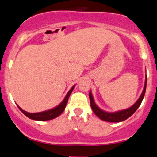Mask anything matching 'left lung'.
<instances>
[{"label":"left lung","instance_id":"left-lung-1","mask_svg":"<svg viewBox=\"0 0 157 157\" xmlns=\"http://www.w3.org/2000/svg\"><path fill=\"white\" fill-rule=\"evenodd\" d=\"M146 84H147V77L145 75V85H144L143 90L141 93V96L138 99V101H136L135 103L132 105L131 107L128 108L127 109H123V110L117 111V112H106V111L103 110V109H100L99 107L97 105V104L94 101V98L93 97V94L91 90L90 91V105L91 109H93L94 112L98 117H99L101 120H104L106 122H111V123H118V122H122L128 119L130 116H132L136 110L138 109V107L141 105V101L143 100L144 96L145 94V90H146Z\"/></svg>","mask_w":157,"mask_h":157}]
</instances>
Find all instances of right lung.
<instances>
[{
    "label": "right lung",
    "instance_id": "obj_1",
    "mask_svg": "<svg viewBox=\"0 0 157 157\" xmlns=\"http://www.w3.org/2000/svg\"><path fill=\"white\" fill-rule=\"evenodd\" d=\"M75 86V85H74L71 88V90L68 91V93L67 94V95L65 96L64 99L62 101L61 103L59 104L57 106L52 108V109H48V110L43 111V112H35V113H30V112H26V111L23 110L19 105H17V106L19 109V110L21 111L25 116H27V117L30 118V119H31V120H37V121H46V120H52V119H55V118L58 117V116L63 112V110L65 109V107H66L67 104V101H68L69 97H70L71 94V92L73 91V90H74Z\"/></svg>",
    "mask_w": 157,
    "mask_h": 157
}]
</instances>
